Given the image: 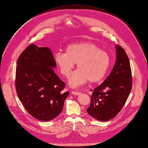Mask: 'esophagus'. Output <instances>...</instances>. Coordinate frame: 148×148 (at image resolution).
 Wrapping results in <instances>:
<instances>
[{
  "label": "esophagus",
  "instance_id": "obj_1",
  "mask_svg": "<svg viewBox=\"0 0 148 148\" xmlns=\"http://www.w3.org/2000/svg\"><path fill=\"white\" fill-rule=\"evenodd\" d=\"M72 94L74 95H80V94H81L80 92H78V91H72Z\"/></svg>",
  "mask_w": 148,
  "mask_h": 148
}]
</instances>
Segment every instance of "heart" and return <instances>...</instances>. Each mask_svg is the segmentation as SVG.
I'll return each instance as SVG.
<instances>
[{
    "label": "heart",
    "mask_w": 148,
    "mask_h": 148,
    "mask_svg": "<svg viewBox=\"0 0 148 148\" xmlns=\"http://www.w3.org/2000/svg\"><path fill=\"white\" fill-rule=\"evenodd\" d=\"M54 61L61 74L66 78L77 64L78 69L69 80V86L75 88L88 81L92 83L101 81L109 68L110 59L108 54L96 44L81 42L68 45L65 53L56 52Z\"/></svg>",
    "instance_id": "obj_1"
}]
</instances>
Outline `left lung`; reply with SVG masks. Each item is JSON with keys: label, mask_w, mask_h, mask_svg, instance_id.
I'll return each instance as SVG.
<instances>
[{"label": "left lung", "mask_w": 148, "mask_h": 148, "mask_svg": "<svg viewBox=\"0 0 148 148\" xmlns=\"http://www.w3.org/2000/svg\"><path fill=\"white\" fill-rule=\"evenodd\" d=\"M116 60L110 75L92 90L88 113L98 121H107L117 115L125 104L132 88V75L129 59L117 45Z\"/></svg>", "instance_id": "obj_1"}]
</instances>
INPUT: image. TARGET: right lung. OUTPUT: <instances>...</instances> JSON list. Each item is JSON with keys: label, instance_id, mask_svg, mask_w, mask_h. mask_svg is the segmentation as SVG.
<instances>
[{"label": "right lung", "instance_id": "1", "mask_svg": "<svg viewBox=\"0 0 148 148\" xmlns=\"http://www.w3.org/2000/svg\"><path fill=\"white\" fill-rule=\"evenodd\" d=\"M17 65L15 88L25 109L38 120L55 118L62 112L69 92H62L65 84L54 71L56 65L51 50L30 44Z\"/></svg>", "mask_w": 148, "mask_h": 148}]
</instances>
